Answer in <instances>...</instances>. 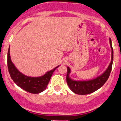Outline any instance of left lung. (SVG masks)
Wrapping results in <instances>:
<instances>
[{"mask_svg":"<svg viewBox=\"0 0 121 121\" xmlns=\"http://www.w3.org/2000/svg\"><path fill=\"white\" fill-rule=\"evenodd\" d=\"M110 41V45L112 49V55H111V61L109 64L108 68L101 75L95 78L90 80L85 81H76L72 80L69 77V74L71 72L70 68L67 67V73H66V82L68 86L72 90V91L76 94L78 95H86V94H91L94 92L99 89L100 87L103 86L106 81L108 80L111 73L112 66L113 63V49L112 46L111 38Z\"/></svg>","mask_w":121,"mask_h":121,"instance_id":"8db88e82","label":"left lung"}]
</instances>
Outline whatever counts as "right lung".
Instances as JSON below:
<instances>
[{
	"instance_id": "right-lung-1",
	"label": "right lung",
	"mask_w": 121,
	"mask_h": 121,
	"mask_svg": "<svg viewBox=\"0 0 121 121\" xmlns=\"http://www.w3.org/2000/svg\"><path fill=\"white\" fill-rule=\"evenodd\" d=\"M7 66L10 77L17 86L31 94H39L45 90L49 83L51 76L59 66L55 67L44 75L39 77H31L24 75L19 71L12 63L10 56V49L7 53Z\"/></svg>"
}]
</instances>
